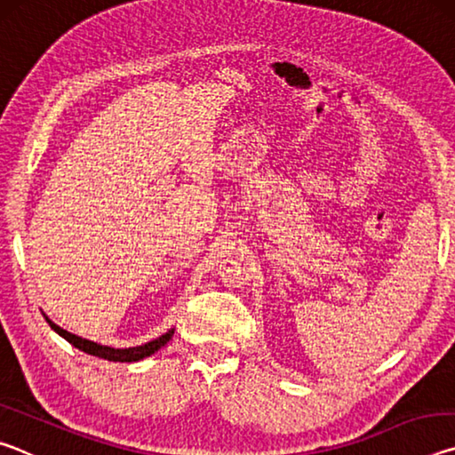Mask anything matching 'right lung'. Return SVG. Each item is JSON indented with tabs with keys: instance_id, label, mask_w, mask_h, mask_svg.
<instances>
[{
	"instance_id": "right-lung-1",
	"label": "right lung",
	"mask_w": 455,
	"mask_h": 455,
	"mask_svg": "<svg viewBox=\"0 0 455 455\" xmlns=\"http://www.w3.org/2000/svg\"><path fill=\"white\" fill-rule=\"evenodd\" d=\"M45 321L50 323V327L56 331L58 335H61L66 339V341H70L74 347H78L80 351L84 353H90V355H96V357H102V359H108V361H122V363H132V361H140L144 357H150L152 353H156L160 347H164V345L171 341L172 335H174V329L168 331V333H164L163 337L154 339V341L150 343H144L140 345V347H128V349H114V347H106V345H98L94 341H88V339H82V337H76L72 333H68L66 329L58 327L56 323H52L48 317H45Z\"/></svg>"
}]
</instances>
